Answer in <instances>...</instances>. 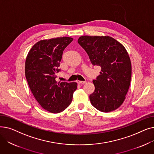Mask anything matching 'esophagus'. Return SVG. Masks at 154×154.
Returning <instances> with one entry per match:
<instances>
[{
	"mask_svg": "<svg viewBox=\"0 0 154 154\" xmlns=\"http://www.w3.org/2000/svg\"><path fill=\"white\" fill-rule=\"evenodd\" d=\"M77 82L78 84H84L86 83V81H80V80H77Z\"/></svg>",
	"mask_w": 154,
	"mask_h": 154,
	"instance_id": "34e87169",
	"label": "esophagus"
}]
</instances>
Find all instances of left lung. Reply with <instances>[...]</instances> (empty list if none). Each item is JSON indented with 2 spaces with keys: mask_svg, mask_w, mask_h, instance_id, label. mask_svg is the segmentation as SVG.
Returning a JSON list of instances; mask_svg holds the SVG:
<instances>
[{
  "mask_svg": "<svg viewBox=\"0 0 154 154\" xmlns=\"http://www.w3.org/2000/svg\"><path fill=\"white\" fill-rule=\"evenodd\" d=\"M78 43L93 66L101 67L100 75L93 80L92 105L103 112L116 110L124 102L131 80V62L125 48L109 36L83 35Z\"/></svg>",
  "mask_w": 154,
  "mask_h": 154,
  "instance_id": "1",
  "label": "left lung"
}]
</instances>
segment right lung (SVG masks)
Masks as SVG:
<instances>
[{
  "instance_id": "1",
  "label": "right lung",
  "mask_w": 154,
  "mask_h": 154,
  "mask_svg": "<svg viewBox=\"0 0 154 154\" xmlns=\"http://www.w3.org/2000/svg\"><path fill=\"white\" fill-rule=\"evenodd\" d=\"M72 40L68 37L40 40L31 48L26 60V77L32 93L40 106L54 114L69 106L77 89L76 82L55 80L63 51Z\"/></svg>"
}]
</instances>
